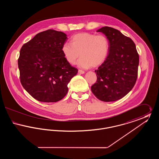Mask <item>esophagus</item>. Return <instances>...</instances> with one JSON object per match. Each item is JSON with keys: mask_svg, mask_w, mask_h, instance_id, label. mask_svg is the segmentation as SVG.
<instances>
[{"mask_svg": "<svg viewBox=\"0 0 159 159\" xmlns=\"http://www.w3.org/2000/svg\"><path fill=\"white\" fill-rule=\"evenodd\" d=\"M78 72H79V73H80V74H84V71H83V70H78Z\"/></svg>", "mask_w": 159, "mask_h": 159, "instance_id": "1", "label": "esophagus"}]
</instances>
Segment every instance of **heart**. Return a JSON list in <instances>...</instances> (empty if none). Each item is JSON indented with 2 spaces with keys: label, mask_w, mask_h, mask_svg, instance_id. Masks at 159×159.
<instances>
[{
  "label": "heart",
  "mask_w": 159,
  "mask_h": 159,
  "mask_svg": "<svg viewBox=\"0 0 159 159\" xmlns=\"http://www.w3.org/2000/svg\"><path fill=\"white\" fill-rule=\"evenodd\" d=\"M71 43L63 45V55L70 64H75L80 56L78 64L82 68L96 67L101 65L109 53V41L102 34L88 33L77 34L71 38Z\"/></svg>",
  "instance_id": "b5f03b06"
}]
</instances>
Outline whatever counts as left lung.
<instances>
[{
	"label": "left lung",
	"mask_w": 159,
	"mask_h": 159,
	"mask_svg": "<svg viewBox=\"0 0 159 159\" xmlns=\"http://www.w3.org/2000/svg\"><path fill=\"white\" fill-rule=\"evenodd\" d=\"M97 32L107 36L110 49L106 60L95 70L97 80L91 91L102 101H116L127 95L136 83L139 55L133 40L120 31L106 26Z\"/></svg>",
	"instance_id": "left-lung-1"
}]
</instances>
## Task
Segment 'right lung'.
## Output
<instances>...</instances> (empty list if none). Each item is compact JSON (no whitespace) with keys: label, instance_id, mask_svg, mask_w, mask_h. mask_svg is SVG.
<instances>
[{"label":"right lung","instance_id":"right-lung-1","mask_svg":"<svg viewBox=\"0 0 159 159\" xmlns=\"http://www.w3.org/2000/svg\"><path fill=\"white\" fill-rule=\"evenodd\" d=\"M67 40L64 33L49 29L39 33L21 48L18 60L20 82L39 101L61 100L67 93L68 83L77 73L62 52Z\"/></svg>","mask_w":159,"mask_h":159}]
</instances>
